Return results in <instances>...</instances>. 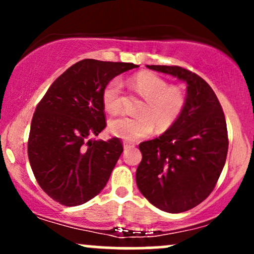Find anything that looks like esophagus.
Segmentation results:
<instances>
[{
	"instance_id": "obj_1",
	"label": "esophagus",
	"mask_w": 254,
	"mask_h": 254,
	"mask_svg": "<svg viewBox=\"0 0 254 254\" xmlns=\"http://www.w3.org/2000/svg\"><path fill=\"white\" fill-rule=\"evenodd\" d=\"M123 147H124V150H127V149H131V148L135 147V144H133V143H129V142H124Z\"/></svg>"
}]
</instances>
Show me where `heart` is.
Instances as JSON below:
<instances>
[{
    "instance_id": "obj_1",
    "label": "heart",
    "mask_w": 254,
    "mask_h": 254,
    "mask_svg": "<svg viewBox=\"0 0 254 254\" xmlns=\"http://www.w3.org/2000/svg\"><path fill=\"white\" fill-rule=\"evenodd\" d=\"M129 86L144 98L137 117L115 118L109 129L113 136L127 142H136L149 136L155 124L159 130L171 127L182 116L186 99L183 90L168 86L167 81L150 71H139L130 78ZM122 82L113 78L103 89V104L107 112L118 113L122 109Z\"/></svg>"
}]
</instances>
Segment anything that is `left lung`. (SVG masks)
I'll return each instance as SVG.
<instances>
[{"instance_id":"left-lung-1","label":"left lung","mask_w":254,"mask_h":254,"mask_svg":"<svg viewBox=\"0 0 254 254\" xmlns=\"http://www.w3.org/2000/svg\"><path fill=\"white\" fill-rule=\"evenodd\" d=\"M186 83L179 119L161 136L139 143L136 171L141 193L171 214L194 208L214 190L228 151V135L220 101L202 77L182 66L147 65Z\"/></svg>"}]
</instances>
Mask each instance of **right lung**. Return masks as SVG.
<instances>
[{"label":"right lung","mask_w":254,"mask_h":254,"mask_svg":"<svg viewBox=\"0 0 254 254\" xmlns=\"http://www.w3.org/2000/svg\"><path fill=\"white\" fill-rule=\"evenodd\" d=\"M133 63L82 60L55 80L38 104L28 137V160L52 199L75 206L95 197L123 153L117 137L89 139L106 127L103 89Z\"/></svg>","instance_id":"right-lung-1"}]
</instances>
